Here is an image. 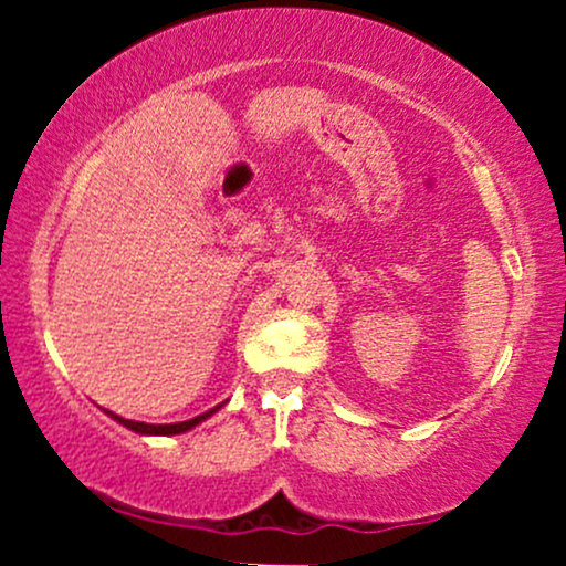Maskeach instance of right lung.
Returning a JSON list of instances; mask_svg holds the SVG:
<instances>
[{"instance_id": "add662e5", "label": "right lung", "mask_w": 566, "mask_h": 566, "mask_svg": "<svg viewBox=\"0 0 566 566\" xmlns=\"http://www.w3.org/2000/svg\"><path fill=\"white\" fill-rule=\"evenodd\" d=\"M218 409H220V405H218L216 409H210V412L199 415V418L184 420V423H167V426L138 423V420H125V418H119V415H114V412H108V415H112V418L116 420V423H122V426L129 428V431H135V433H154V437H172V433H184V431H191L193 426H199L201 420H207V418H210L212 412H218Z\"/></svg>"}]
</instances>
